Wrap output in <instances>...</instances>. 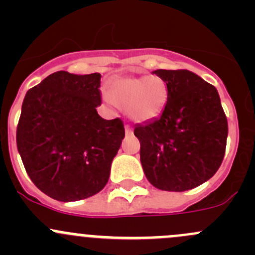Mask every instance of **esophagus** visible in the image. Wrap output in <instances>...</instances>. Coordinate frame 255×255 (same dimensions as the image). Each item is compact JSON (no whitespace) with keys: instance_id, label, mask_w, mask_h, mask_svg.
<instances>
[{"instance_id":"1","label":"esophagus","mask_w":255,"mask_h":255,"mask_svg":"<svg viewBox=\"0 0 255 255\" xmlns=\"http://www.w3.org/2000/svg\"><path fill=\"white\" fill-rule=\"evenodd\" d=\"M125 130H126V134H132V127H130L129 125L125 126Z\"/></svg>"}]
</instances>
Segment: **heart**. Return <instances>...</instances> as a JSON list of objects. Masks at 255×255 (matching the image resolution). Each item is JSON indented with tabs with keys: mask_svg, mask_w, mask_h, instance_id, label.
<instances>
[{
	"mask_svg": "<svg viewBox=\"0 0 255 255\" xmlns=\"http://www.w3.org/2000/svg\"><path fill=\"white\" fill-rule=\"evenodd\" d=\"M169 89L158 75L125 76L110 84L105 100L125 109L128 117L138 123L149 122L161 115L168 102Z\"/></svg>",
	"mask_w": 255,
	"mask_h": 255,
	"instance_id": "b5f03b06",
	"label": "heart"
}]
</instances>
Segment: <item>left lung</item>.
Returning a JSON list of instances; mask_svg holds the SVG:
<instances>
[{"instance_id": "1", "label": "left lung", "mask_w": 255, "mask_h": 255, "mask_svg": "<svg viewBox=\"0 0 255 255\" xmlns=\"http://www.w3.org/2000/svg\"><path fill=\"white\" fill-rule=\"evenodd\" d=\"M169 97L159 118L137 125L146 179L164 191H186L211 179L221 166L227 118L215 86L189 70L153 71Z\"/></svg>"}]
</instances>
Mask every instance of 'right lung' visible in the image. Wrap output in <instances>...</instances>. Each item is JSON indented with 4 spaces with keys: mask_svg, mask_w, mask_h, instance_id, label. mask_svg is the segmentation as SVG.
<instances>
[{
    "mask_svg": "<svg viewBox=\"0 0 255 255\" xmlns=\"http://www.w3.org/2000/svg\"><path fill=\"white\" fill-rule=\"evenodd\" d=\"M101 74L56 71L28 90L17 127V148L33 184L49 197L87 199L107 184L125 138L120 118L104 120Z\"/></svg>",
    "mask_w": 255,
    "mask_h": 255,
    "instance_id": "obj_1",
    "label": "right lung"
}]
</instances>
